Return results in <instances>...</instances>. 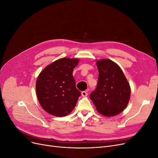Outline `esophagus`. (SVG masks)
<instances>
[{
	"label": "esophagus",
	"mask_w": 158,
	"mask_h": 158,
	"mask_svg": "<svg viewBox=\"0 0 158 158\" xmlns=\"http://www.w3.org/2000/svg\"><path fill=\"white\" fill-rule=\"evenodd\" d=\"M81 95H82V96H83V97H86L88 96V93H87V92H86V91H83L82 92H81Z\"/></svg>",
	"instance_id": "1"
}]
</instances>
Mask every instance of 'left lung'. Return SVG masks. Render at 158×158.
<instances>
[{
  "instance_id": "8db88e82",
  "label": "left lung",
  "mask_w": 158,
  "mask_h": 158,
  "mask_svg": "<svg viewBox=\"0 0 158 158\" xmlns=\"http://www.w3.org/2000/svg\"><path fill=\"white\" fill-rule=\"evenodd\" d=\"M98 81L90 98L99 113L106 116L118 114L129 102L131 89L129 83L117 64L109 59L96 62Z\"/></svg>"
}]
</instances>
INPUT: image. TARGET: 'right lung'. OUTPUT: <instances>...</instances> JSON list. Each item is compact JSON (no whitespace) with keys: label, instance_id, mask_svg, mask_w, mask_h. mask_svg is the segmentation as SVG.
<instances>
[{"label":"right lung","instance_id":"obj_1","mask_svg":"<svg viewBox=\"0 0 158 158\" xmlns=\"http://www.w3.org/2000/svg\"><path fill=\"white\" fill-rule=\"evenodd\" d=\"M79 61L78 58H60L46 66L38 75L36 95L47 113L64 116L75 107L81 92L76 88L72 74Z\"/></svg>","mask_w":158,"mask_h":158}]
</instances>
